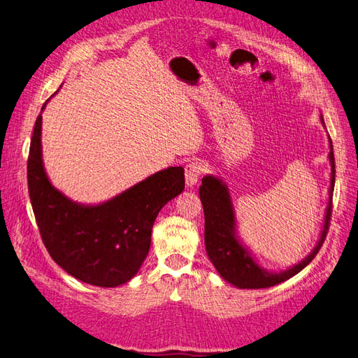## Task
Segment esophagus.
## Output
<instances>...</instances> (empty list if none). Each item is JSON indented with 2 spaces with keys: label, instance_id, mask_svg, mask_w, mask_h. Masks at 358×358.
I'll use <instances>...</instances> for the list:
<instances>
[{
  "label": "esophagus",
  "instance_id": "34e87169",
  "mask_svg": "<svg viewBox=\"0 0 358 358\" xmlns=\"http://www.w3.org/2000/svg\"><path fill=\"white\" fill-rule=\"evenodd\" d=\"M203 173V166L199 161H192L185 167V180L188 187H194L199 182Z\"/></svg>",
  "mask_w": 358,
  "mask_h": 358
}]
</instances>
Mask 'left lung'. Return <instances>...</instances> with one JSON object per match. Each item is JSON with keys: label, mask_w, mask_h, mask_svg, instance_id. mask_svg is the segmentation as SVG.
<instances>
[{"label": "left lung", "mask_w": 358, "mask_h": 358, "mask_svg": "<svg viewBox=\"0 0 358 358\" xmlns=\"http://www.w3.org/2000/svg\"><path fill=\"white\" fill-rule=\"evenodd\" d=\"M321 122L324 124L322 117ZM330 162H331V183H330V201L326 218H324V229L320 237L318 245L313 248V251L303 259L301 263L292 266L291 268L280 273H268L266 270L259 268L246 252V249L239 243L234 236V212L230 201L229 191L220 179L213 176H204L200 185V200L203 203L204 210V245L206 252L218 273L229 280L230 284L239 288H268L278 285L284 280L297 275L300 270L305 268L313 258L317 257L320 249L326 241L331 210H333V189H334V155L333 145L330 138Z\"/></svg>", "instance_id": "8db88e82"}]
</instances>
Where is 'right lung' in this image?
Here are the masks:
<instances>
[{"label":"right lung","mask_w":358,"mask_h":358,"mask_svg":"<svg viewBox=\"0 0 358 358\" xmlns=\"http://www.w3.org/2000/svg\"><path fill=\"white\" fill-rule=\"evenodd\" d=\"M40 136L41 115L31 137L27 173L32 210L49 255L82 282L125 284L145 262L162 206L185 188L183 169L161 170L110 201L82 206L50 185L41 161Z\"/></svg>","instance_id":"1"}]
</instances>
